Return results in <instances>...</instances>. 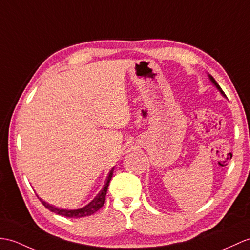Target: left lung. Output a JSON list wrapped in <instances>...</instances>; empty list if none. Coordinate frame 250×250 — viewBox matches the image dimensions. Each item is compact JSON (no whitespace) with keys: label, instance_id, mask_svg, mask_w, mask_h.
Here are the masks:
<instances>
[{"label":"left lung","instance_id":"8db88e82","mask_svg":"<svg viewBox=\"0 0 250 250\" xmlns=\"http://www.w3.org/2000/svg\"><path fill=\"white\" fill-rule=\"evenodd\" d=\"M208 77H210V80L212 81V83H213L214 85H215V86H216V88H217V89H218V90L220 91V94H222L223 96H225V97H226V95H225V92L223 91V89H222V88H220V86H219V85L217 84V82H216V81H215V80H214V78L212 77V75H208Z\"/></svg>","mask_w":250,"mask_h":250}]
</instances>
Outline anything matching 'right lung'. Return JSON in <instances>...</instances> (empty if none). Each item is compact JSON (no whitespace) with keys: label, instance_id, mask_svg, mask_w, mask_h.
Wrapping results in <instances>:
<instances>
[{"label":"right lung","instance_id":"add662e5","mask_svg":"<svg viewBox=\"0 0 250 250\" xmlns=\"http://www.w3.org/2000/svg\"><path fill=\"white\" fill-rule=\"evenodd\" d=\"M113 171H114V168H112L111 171H109L108 176L106 178V181L105 184H104L103 188L100 190V193H99L96 197L95 199L92 200L91 202H89L88 205L85 206L82 208H78V210H63V208H57L53 206H50L49 204H46L43 200L40 199L42 201V204L50 210L51 212L59 214V215L62 216H66V217H70V218H78V217H85V216H89L91 214H94L95 212L99 211L100 208L103 207L104 202H105V196H106V191H107V188H108V184L109 181H111V179L113 177Z\"/></svg>","mask_w":250,"mask_h":250}]
</instances>
